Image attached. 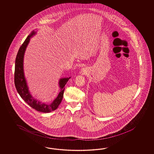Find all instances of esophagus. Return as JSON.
Wrapping results in <instances>:
<instances>
[{"instance_id": "esophagus-1", "label": "esophagus", "mask_w": 154, "mask_h": 154, "mask_svg": "<svg viewBox=\"0 0 154 154\" xmlns=\"http://www.w3.org/2000/svg\"><path fill=\"white\" fill-rule=\"evenodd\" d=\"M81 73L82 74H85L86 73V69L85 68H82L81 70Z\"/></svg>"}]
</instances>
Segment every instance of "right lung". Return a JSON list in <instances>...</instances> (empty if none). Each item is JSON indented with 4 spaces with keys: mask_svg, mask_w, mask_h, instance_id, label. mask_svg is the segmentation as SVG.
Wrapping results in <instances>:
<instances>
[{
    "mask_svg": "<svg viewBox=\"0 0 154 154\" xmlns=\"http://www.w3.org/2000/svg\"><path fill=\"white\" fill-rule=\"evenodd\" d=\"M36 33L37 32L33 30L27 36V37L19 49L15 59L14 82L18 94L29 106L36 109L37 111L43 113H49L56 110L61 103L64 91V86L67 82H68L70 77L63 78L59 79L58 84L60 90L57 97L50 104H47L45 103L41 102L39 100L34 98L30 94L24 74L23 58L26 48L29 43L31 38L35 35Z\"/></svg>",
    "mask_w": 154,
    "mask_h": 154,
    "instance_id": "add662e5",
    "label": "right lung"
}]
</instances>
